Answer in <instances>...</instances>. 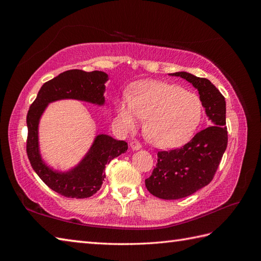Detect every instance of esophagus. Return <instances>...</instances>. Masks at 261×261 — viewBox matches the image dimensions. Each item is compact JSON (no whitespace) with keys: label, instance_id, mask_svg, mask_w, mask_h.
<instances>
[{"label":"esophagus","instance_id":"34e87169","mask_svg":"<svg viewBox=\"0 0 261 261\" xmlns=\"http://www.w3.org/2000/svg\"><path fill=\"white\" fill-rule=\"evenodd\" d=\"M130 148H132L133 150H139V149L141 148V145H140V143H139L138 140L133 139V140L130 141Z\"/></svg>","mask_w":261,"mask_h":261}]
</instances>
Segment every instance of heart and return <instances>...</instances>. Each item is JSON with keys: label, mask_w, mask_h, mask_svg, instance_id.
Segmentation results:
<instances>
[{"label": "heart", "mask_w": 261, "mask_h": 261, "mask_svg": "<svg viewBox=\"0 0 261 261\" xmlns=\"http://www.w3.org/2000/svg\"><path fill=\"white\" fill-rule=\"evenodd\" d=\"M118 120L126 129L146 118L144 132L150 143L173 148L192 137L201 120L202 103L196 93L159 81H141L116 103Z\"/></svg>", "instance_id": "heart-1"}]
</instances>
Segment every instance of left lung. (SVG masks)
<instances>
[{"label": "left lung", "mask_w": 261, "mask_h": 261, "mask_svg": "<svg viewBox=\"0 0 261 261\" xmlns=\"http://www.w3.org/2000/svg\"><path fill=\"white\" fill-rule=\"evenodd\" d=\"M184 78L198 89L211 125L183 147L158 152V162L145 184L150 194L171 200L184 198L207 186L215 177L227 146L225 99L207 78L186 72L171 74Z\"/></svg>", "instance_id": "obj_1"}]
</instances>
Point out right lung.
<instances>
[{"instance_id": "add662e5", "label": "right lung", "mask_w": 261, "mask_h": 261, "mask_svg": "<svg viewBox=\"0 0 261 261\" xmlns=\"http://www.w3.org/2000/svg\"><path fill=\"white\" fill-rule=\"evenodd\" d=\"M107 81L108 75L100 70H66L42 85L27 113L26 151L31 167L46 186L68 198L82 199L96 194L105 180L106 165L127 150V143L108 135H98L88 153L76 168L60 173L46 167L39 153V118L46 105L61 99H77L102 106Z\"/></svg>"}]
</instances>
